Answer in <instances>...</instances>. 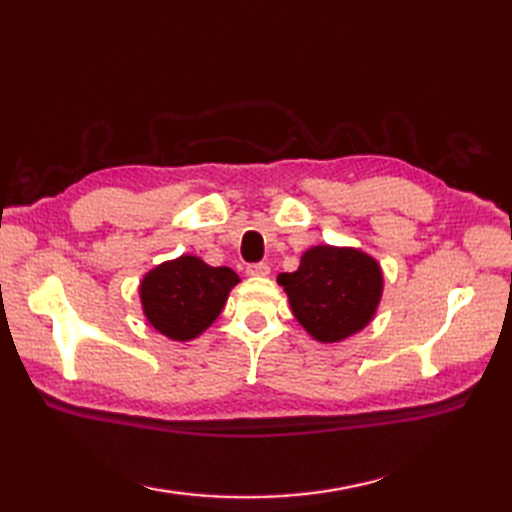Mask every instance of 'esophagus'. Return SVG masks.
I'll list each match as a JSON object with an SVG mask.
<instances>
[{"mask_svg":"<svg viewBox=\"0 0 512 512\" xmlns=\"http://www.w3.org/2000/svg\"><path fill=\"white\" fill-rule=\"evenodd\" d=\"M246 273L250 277H266L270 273V266L264 262H257V264H248L246 266Z\"/></svg>","mask_w":512,"mask_h":512,"instance_id":"esophagus-1","label":"esophagus"}]
</instances>
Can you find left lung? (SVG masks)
<instances>
[{
    "label": "left lung",
    "instance_id": "8db88e82",
    "mask_svg": "<svg viewBox=\"0 0 512 512\" xmlns=\"http://www.w3.org/2000/svg\"><path fill=\"white\" fill-rule=\"evenodd\" d=\"M292 314L321 343H336L372 321L383 295L374 257L356 248L314 246L295 273H281Z\"/></svg>",
    "mask_w": 512,
    "mask_h": 512
}]
</instances>
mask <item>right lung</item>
Here are the masks:
<instances>
[{"instance_id":"right-lung-1","label":"right lung","mask_w":512,"mask_h":512,"mask_svg":"<svg viewBox=\"0 0 512 512\" xmlns=\"http://www.w3.org/2000/svg\"><path fill=\"white\" fill-rule=\"evenodd\" d=\"M239 277L226 266H209L182 255L149 270L140 284L147 321L173 341H191L220 317Z\"/></svg>"}]
</instances>
